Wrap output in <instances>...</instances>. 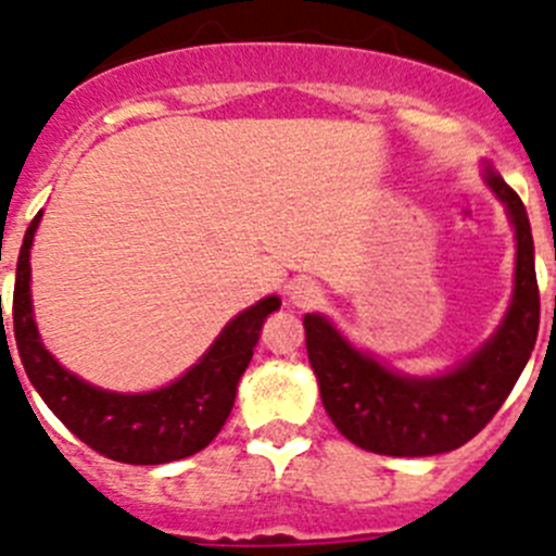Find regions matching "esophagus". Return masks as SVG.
<instances>
[{
    "label": "esophagus",
    "instance_id": "34e87169",
    "mask_svg": "<svg viewBox=\"0 0 556 556\" xmlns=\"http://www.w3.org/2000/svg\"><path fill=\"white\" fill-rule=\"evenodd\" d=\"M320 299H324V293H320L318 285L309 282V279H295V282L290 285V302H293L295 307H318Z\"/></svg>",
    "mask_w": 556,
    "mask_h": 556
}]
</instances>
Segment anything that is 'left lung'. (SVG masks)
<instances>
[{"label": "left lung", "instance_id": "left-lung-1", "mask_svg": "<svg viewBox=\"0 0 556 556\" xmlns=\"http://www.w3.org/2000/svg\"><path fill=\"white\" fill-rule=\"evenodd\" d=\"M485 180L516 227V285L505 320L477 354L444 376H401L356 351L324 315H304L320 401L337 430L356 447L397 458L458 450L500 412L535 349L541 293L527 207L491 167H485Z\"/></svg>", "mask_w": 556, "mask_h": 556}]
</instances>
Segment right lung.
<instances>
[{
    "label": "right lung",
    "mask_w": 556,
    "mask_h": 556,
    "mask_svg": "<svg viewBox=\"0 0 556 556\" xmlns=\"http://www.w3.org/2000/svg\"><path fill=\"white\" fill-rule=\"evenodd\" d=\"M43 211L27 227L15 266L13 334L21 365L46 406L76 439L96 453L134 466H155L189 458L214 442L236 403L238 378L249 367L261 340L263 320L279 309L277 295H266L243 309L216 337L194 367L169 387L142 395H121L90 387L67 372L40 342L29 293V249ZM4 334V331H2ZM8 340V334H4ZM13 362V356H10Z\"/></svg>",
    "instance_id": "right-lung-1"
}]
</instances>
